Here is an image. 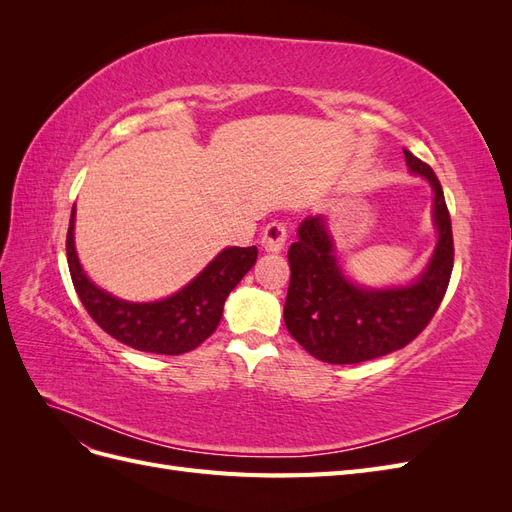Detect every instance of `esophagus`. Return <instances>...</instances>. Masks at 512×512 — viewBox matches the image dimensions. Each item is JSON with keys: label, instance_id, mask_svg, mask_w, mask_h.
<instances>
[{"label": "esophagus", "instance_id": "esophagus-1", "mask_svg": "<svg viewBox=\"0 0 512 512\" xmlns=\"http://www.w3.org/2000/svg\"><path fill=\"white\" fill-rule=\"evenodd\" d=\"M288 239V228L284 222H271L262 232V247L267 252H282L284 243Z\"/></svg>", "mask_w": 512, "mask_h": 512}]
</instances>
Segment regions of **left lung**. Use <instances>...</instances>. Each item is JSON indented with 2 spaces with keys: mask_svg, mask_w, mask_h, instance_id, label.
I'll use <instances>...</instances> for the list:
<instances>
[{
  "mask_svg": "<svg viewBox=\"0 0 512 512\" xmlns=\"http://www.w3.org/2000/svg\"><path fill=\"white\" fill-rule=\"evenodd\" d=\"M412 173L433 188L438 245L421 280L406 288L365 290L350 284L333 256L322 215L299 226L290 245V284L284 305L288 333L316 359L350 365L408 346L431 322L451 282L455 247L442 185L431 166L404 149Z\"/></svg>",
  "mask_w": 512,
  "mask_h": 512,
  "instance_id": "left-lung-1",
  "label": "left lung"
}]
</instances>
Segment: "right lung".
<instances>
[{
    "instance_id": "add662e5",
    "label": "right lung",
    "mask_w": 512,
    "mask_h": 512,
    "mask_svg": "<svg viewBox=\"0 0 512 512\" xmlns=\"http://www.w3.org/2000/svg\"><path fill=\"white\" fill-rule=\"evenodd\" d=\"M66 256L76 294L98 327L117 342L153 354H183L198 348L218 329L230 290L254 267L256 245L228 247L196 280L156 303L119 301L87 280L74 252V207L66 237Z\"/></svg>"
}]
</instances>
